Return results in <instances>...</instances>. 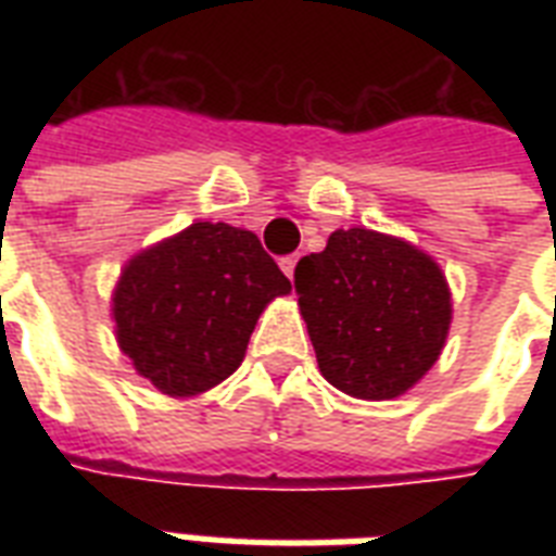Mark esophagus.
<instances>
[{
	"instance_id": "34e87169",
	"label": "esophagus",
	"mask_w": 556,
	"mask_h": 556,
	"mask_svg": "<svg viewBox=\"0 0 556 556\" xmlns=\"http://www.w3.org/2000/svg\"><path fill=\"white\" fill-rule=\"evenodd\" d=\"M296 262H300V256H296V253H291V256H282V260H279V268L286 270V277H288V279H294Z\"/></svg>"
}]
</instances>
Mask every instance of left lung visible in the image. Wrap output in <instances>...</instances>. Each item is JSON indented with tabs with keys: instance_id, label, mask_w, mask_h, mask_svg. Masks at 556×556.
I'll return each mask as SVG.
<instances>
[{
	"instance_id": "8db88e82",
	"label": "left lung",
	"mask_w": 556,
	"mask_h": 556,
	"mask_svg": "<svg viewBox=\"0 0 556 556\" xmlns=\"http://www.w3.org/2000/svg\"><path fill=\"white\" fill-rule=\"evenodd\" d=\"M294 286L320 375L352 397L404 395L447 343V277L401 236L334 230L326 251L296 262Z\"/></svg>"
}]
</instances>
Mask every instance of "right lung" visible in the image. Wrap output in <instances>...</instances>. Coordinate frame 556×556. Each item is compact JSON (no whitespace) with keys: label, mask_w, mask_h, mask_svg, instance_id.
I'll list each match as a JSON object with an SVG mask.
<instances>
[{"label":"right lung","mask_w":556,"mask_h":556,"mask_svg":"<svg viewBox=\"0 0 556 556\" xmlns=\"http://www.w3.org/2000/svg\"><path fill=\"white\" fill-rule=\"evenodd\" d=\"M291 282L251 230L192 222L126 262L112 291L117 349L169 397L230 378L260 314Z\"/></svg>","instance_id":"1"}]
</instances>
